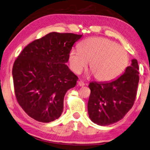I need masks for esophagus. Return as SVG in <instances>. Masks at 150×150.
<instances>
[{
  "mask_svg": "<svg viewBox=\"0 0 150 150\" xmlns=\"http://www.w3.org/2000/svg\"><path fill=\"white\" fill-rule=\"evenodd\" d=\"M77 84H78V86H80V87H83V86H85V83H84L83 82V81H78Z\"/></svg>",
  "mask_w": 150,
  "mask_h": 150,
  "instance_id": "obj_1",
  "label": "esophagus"
}]
</instances>
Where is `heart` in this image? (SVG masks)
<instances>
[{"label": "heart", "instance_id": "obj_1", "mask_svg": "<svg viewBox=\"0 0 150 150\" xmlns=\"http://www.w3.org/2000/svg\"><path fill=\"white\" fill-rule=\"evenodd\" d=\"M89 61V68L96 79L108 81L123 73L128 64L127 51L111 40L100 37L83 40L79 48H73L69 56L70 67L79 74Z\"/></svg>", "mask_w": 150, "mask_h": 150}]
</instances>
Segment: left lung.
Listing matches in <instances>:
<instances>
[{"mask_svg":"<svg viewBox=\"0 0 150 150\" xmlns=\"http://www.w3.org/2000/svg\"><path fill=\"white\" fill-rule=\"evenodd\" d=\"M139 66L136 59L131 60L120 77L108 82H91L88 103L89 117L100 126L119 121L132 108L135 102L138 83Z\"/></svg>","mask_w":150,"mask_h":150,"instance_id":"8db88e82","label":"left lung"}]
</instances>
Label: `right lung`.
I'll return each instance as SVG.
<instances>
[{"mask_svg": "<svg viewBox=\"0 0 150 150\" xmlns=\"http://www.w3.org/2000/svg\"><path fill=\"white\" fill-rule=\"evenodd\" d=\"M83 35L51 32L25 46L13 67L15 96L33 119L50 122L61 117L64 97L78 77L65 64Z\"/></svg>", "mask_w": 150, "mask_h": 150, "instance_id": "right-lung-1", "label": "right lung"}]
</instances>
